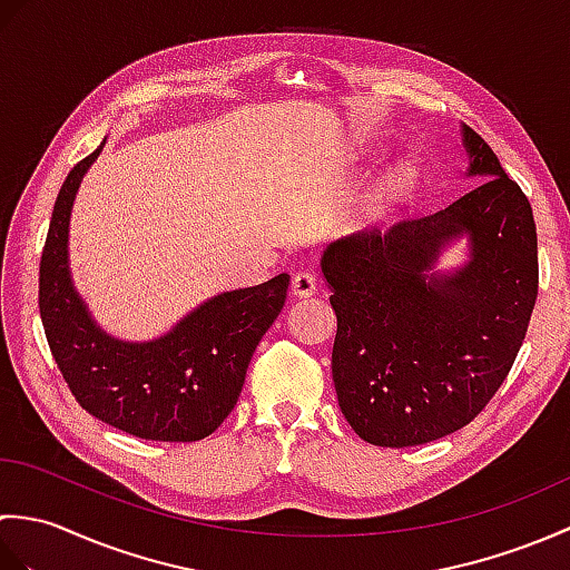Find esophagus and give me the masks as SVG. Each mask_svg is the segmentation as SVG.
<instances>
[{
    "label": "esophagus",
    "instance_id": "34e87169",
    "mask_svg": "<svg viewBox=\"0 0 570 570\" xmlns=\"http://www.w3.org/2000/svg\"><path fill=\"white\" fill-rule=\"evenodd\" d=\"M292 292H294V296H298V298H308V296H313L318 292V278H316V274L313 272H298L296 276H294V282H292Z\"/></svg>",
    "mask_w": 570,
    "mask_h": 570
}]
</instances>
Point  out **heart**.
Returning a JSON list of instances; mask_svg holds the SVG:
<instances>
[{"label":"heart","mask_w":570,"mask_h":570,"mask_svg":"<svg viewBox=\"0 0 570 570\" xmlns=\"http://www.w3.org/2000/svg\"><path fill=\"white\" fill-rule=\"evenodd\" d=\"M409 184H411V168H409V166L396 168V171H394L392 176H386V180L380 186L377 200L384 203V200L396 198L399 193H404V190L409 188Z\"/></svg>","instance_id":"obj_1"}]
</instances>
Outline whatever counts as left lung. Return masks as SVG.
<instances>
[{
  "label": "left lung",
  "instance_id": "1",
  "mask_svg": "<svg viewBox=\"0 0 570 570\" xmlns=\"http://www.w3.org/2000/svg\"><path fill=\"white\" fill-rule=\"evenodd\" d=\"M463 141L470 174L485 180L445 208L323 254L337 404L372 445H421L468 426L510 374L537 304L531 205L478 131L463 127ZM460 232L473 259L453 277L423 275Z\"/></svg>",
  "mask_w": 570,
  "mask_h": 570
}]
</instances>
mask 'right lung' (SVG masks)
<instances>
[{"instance_id":"obj_1","label":"right lung","mask_w":570,"mask_h":570,"mask_svg":"<svg viewBox=\"0 0 570 570\" xmlns=\"http://www.w3.org/2000/svg\"><path fill=\"white\" fill-rule=\"evenodd\" d=\"M100 151L70 168L48 225L39 269L48 347L95 419L137 439L200 441L235 409L254 350L284 308L288 274L215 296L161 341L131 345L105 335L72 292L66 257L72 198Z\"/></svg>"}]
</instances>
